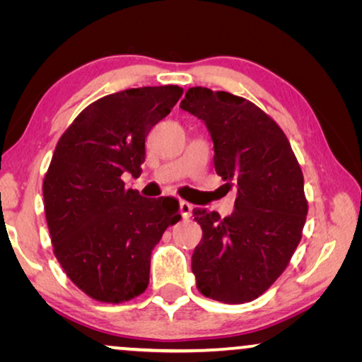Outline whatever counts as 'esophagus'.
<instances>
[{"instance_id":"esophagus-1","label":"esophagus","mask_w":362,"mask_h":362,"mask_svg":"<svg viewBox=\"0 0 362 362\" xmlns=\"http://www.w3.org/2000/svg\"><path fill=\"white\" fill-rule=\"evenodd\" d=\"M180 212H181V216L185 217V219H189L191 212H192V206L187 201H182L181 199L180 201Z\"/></svg>"}]
</instances>
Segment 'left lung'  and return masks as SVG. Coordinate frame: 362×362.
Returning <instances> with one entry per match:
<instances>
[{
    "mask_svg": "<svg viewBox=\"0 0 362 362\" xmlns=\"http://www.w3.org/2000/svg\"><path fill=\"white\" fill-rule=\"evenodd\" d=\"M182 110L206 123L216 173L237 189L235 209H192L202 239L192 254L196 286L207 298L247 303L265 293L288 267L308 214L303 173L274 118L247 98L192 87Z\"/></svg>",
    "mask_w": 362,
    "mask_h": 362,
    "instance_id": "obj_1",
    "label": "left lung"
}]
</instances>
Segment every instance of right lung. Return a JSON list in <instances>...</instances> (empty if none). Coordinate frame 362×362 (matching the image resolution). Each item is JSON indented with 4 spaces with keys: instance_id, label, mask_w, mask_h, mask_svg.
<instances>
[{
    "instance_id": "obj_1",
    "label": "right lung",
    "mask_w": 362,
    "mask_h": 362,
    "mask_svg": "<svg viewBox=\"0 0 362 362\" xmlns=\"http://www.w3.org/2000/svg\"><path fill=\"white\" fill-rule=\"evenodd\" d=\"M182 95L180 86L128 88L98 98L59 138L42 182L54 255L72 284L102 303H123L150 284L151 252L181 219L176 199L127 189L145 140Z\"/></svg>"
}]
</instances>
